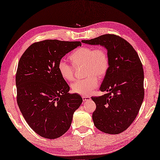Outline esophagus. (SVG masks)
I'll return each instance as SVG.
<instances>
[{"label":"esophagus","instance_id":"34e87169","mask_svg":"<svg viewBox=\"0 0 160 160\" xmlns=\"http://www.w3.org/2000/svg\"><path fill=\"white\" fill-rule=\"evenodd\" d=\"M82 100L85 102V101H87V100H89L90 99V97L89 96H82Z\"/></svg>","mask_w":160,"mask_h":160}]
</instances>
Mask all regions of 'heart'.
Masks as SVG:
<instances>
[{
	"label": "heart",
	"mask_w": 160,
	"mask_h": 160,
	"mask_svg": "<svg viewBox=\"0 0 160 160\" xmlns=\"http://www.w3.org/2000/svg\"><path fill=\"white\" fill-rule=\"evenodd\" d=\"M70 58L73 65L64 58L59 60V73L64 79L71 81L74 78V67L85 66V75L88 77L73 82L72 90L75 93L88 96L98 86L99 81L96 75L103 77L108 71L109 58L108 51L102 47H84L73 51Z\"/></svg>",
	"instance_id": "obj_1"
}]
</instances>
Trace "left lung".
I'll return each instance as SVG.
<instances>
[{
  "label": "left lung",
  "mask_w": 160,
  "mask_h": 160,
  "mask_svg": "<svg viewBox=\"0 0 160 160\" xmlns=\"http://www.w3.org/2000/svg\"><path fill=\"white\" fill-rule=\"evenodd\" d=\"M108 50L109 67L100 90L102 96L91 97L96 105L92 114L95 126L109 134L125 131L135 119L144 99V72L138 52L126 40L115 34H104L90 40Z\"/></svg>",
  "instance_id": "obj_1"
}]
</instances>
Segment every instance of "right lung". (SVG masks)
<instances>
[{
  "mask_svg": "<svg viewBox=\"0 0 160 160\" xmlns=\"http://www.w3.org/2000/svg\"><path fill=\"white\" fill-rule=\"evenodd\" d=\"M81 42L45 40L30 45L20 58L16 76L17 102L27 124L42 138L53 139L71 126L82 99L68 93L58 63Z\"/></svg>",
  "mask_w": 160,
  "mask_h": 160,
  "instance_id": "obj_1",
  "label": "right lung"
}]
</instances>
